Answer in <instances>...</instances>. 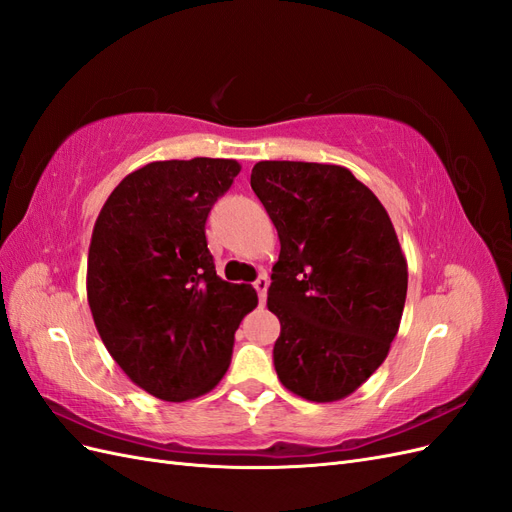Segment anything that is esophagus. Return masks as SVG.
Returning a JSON list of instances; mask_svg holds the SVG:
<instances>
[{"label": "esophagus", "instance_id": "1", "mask_svg": "<svg viewBox=\"0 0 512 512\" xmlns=\"http://www.w3.org/2000/svg\"><path fill=\"white\" fill-rule=\"evenodd\" d=\"M254 288H256V292H258V301H260V305H265V299H267V288H269L267 275H260L258 280L254 282Z\"/></svg>", "mask_w": 512, "mask_h": 512}]
</instances>
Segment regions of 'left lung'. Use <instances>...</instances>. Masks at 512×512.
Segmentation results:
<instances>
[{
  "instance_id": "1",
  "label": "left lung",
  "mask_w": 512,
  "mask_h": 512,
  "mask_svg": "<svg viewBox=\"0 0 512 512\" xmlns=\"http://www.w3.org/2000/svg\"><path fill=\"white\" fill-rule=\"evenodd\" d=\"M252 190L280 237L267 305L277 378L316 404L354 393L399 331L408 262L389 213L348 168L258 162Z\"/></svg>"
}]
</instances>
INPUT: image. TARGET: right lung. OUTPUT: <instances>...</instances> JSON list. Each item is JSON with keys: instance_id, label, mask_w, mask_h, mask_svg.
<instances>
[{"instance_id": "obj_1", "label": "right lung", "mask_w": 512, "mask_h": 512, "mask_svg": "<svg viewBox=\"0 0 512 512\" xmlns=\"http://www.w3.org/2000/svg\"><path fill=\"white\" fill-rule=\"evenodd\" d=\"M237 160L151 162L111 192L91 232L87 301L106 350L149 395L188 401L215 389L235 331L258 305L250 284L215 273L209 211Z\"/></svg>"}]
</instances>
